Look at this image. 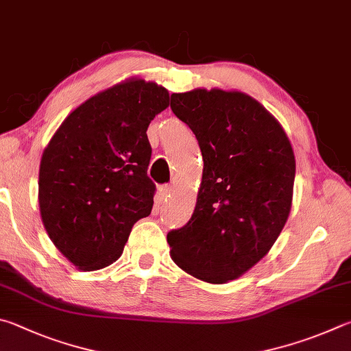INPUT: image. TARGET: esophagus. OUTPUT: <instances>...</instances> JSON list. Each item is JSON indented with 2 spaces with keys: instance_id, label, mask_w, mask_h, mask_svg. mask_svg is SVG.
Instances as JSON below:
<instances>
[{
  "instance_id": "obj_1",
  "label": "esophagus",
  "mask_w": 351,
  "mask_h": 351,
  "mask_svg": "<svg viewBox=\"0 0 351 351\" xmlns=\"http://www.w3.org/2000/svg\"><path fill=\"white\" fill-rule=\"evenodd\" d=\"M172 191H174V188L171 185H162L158 188V197L162 200H166L172 194Z\"/></svg>"
}]
</instances>
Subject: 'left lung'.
Returning a JSON list of instances; mask_svg holds the SVG:
<instances>
[{
	"mask_svg": "<svg viewBox=\"0 0 351 351\" xmlns=\"http://www.w3.org/2000/svg\"><path fill=\"white\" fill-rule=\"evenodd\" d=\"M171 109L199 141L204 174L189 222L168 232L183 271L225 284L253 268L291 211L296 160L279 121L239 90L171 95Z\"/></svg>",
	"mask_w": 351,
	"mask_h": 351,
	"instance_id": "left-lung-1",
	"label": "left lung"
}]
</instances>
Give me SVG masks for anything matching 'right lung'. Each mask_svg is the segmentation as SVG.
Here are the masks:
<instances>
[{
	"label": "right lung",
	"mask_w": 351,
	"mask_h": 351,
	"mask_svg": "<svg viewBox=\"0 0 351 351\" xmlns=\"http://www.w3.org/2000/svg\"><path fill=\"white\" fill-rule=\"evenodd\" d=\"M169 106L163 86L129 78L72 110L43 152L38 204L55 247L83 271L110 265L156 185L147 177V126Z\"/></svg>",
	"instance_id": "add662e5"
}]
</instances>
